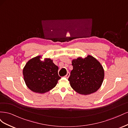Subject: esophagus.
<instances>
[{
  "label": "esophagus",
  "instance_id": "34e87169",
  "mask_svg": "<svg viewBox=\"0 0 128 128\" xmlns=\"http://www.w3.org/2000/svg\"><path fill=\"white\" fill-rule=\"evenodd\" d=\"M69 75H70V73H69V72H67V74H66V75L64 77H66V78H68V77H69Z\"/></svg>",
  "mask_w": 128,
  "mask_h": 128
}]
</instances>
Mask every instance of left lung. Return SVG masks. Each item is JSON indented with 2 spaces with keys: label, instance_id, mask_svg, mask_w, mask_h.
<instances>
[{
  "label": "left lung",
  "instance_id": "left-lung-1",
  "mask_svg": "<svg viewBox=\"0 0 128 128\" xmlns=\"http://www.w3.org/2000/svg\"><path fill=\"white\" fill-rule=\"evenodd\" d=\"M73 69L68 80L71 87L81 94H90L101 86L104 78L102 64L90 55L72 60Z\"/></svg>",
  "mask_w": 128,
  "mask_h": 128
}]
</instances>
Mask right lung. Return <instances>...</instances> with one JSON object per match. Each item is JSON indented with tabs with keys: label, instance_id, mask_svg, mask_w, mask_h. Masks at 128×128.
Masks as SVG:
<instances>
[{
	"label": "right lung",
	"instance_id": "add662e5",
	"mask_svg": "<svg viewBox=\"0 0 128 128\" xmlns=\"http://www.w3.org/2000/svg\"><path fill=\"white\" fill-rule=\"evenodd\" d=\"M37 56L29 60L23 69L24 80L30 90L39 94H44L54 88L61 78L58 75L59 68L53 60L46 58L40 60Z\"/></svg>",
	"mask_w": 128,
	"mask_h": 128
}]
</instances>
